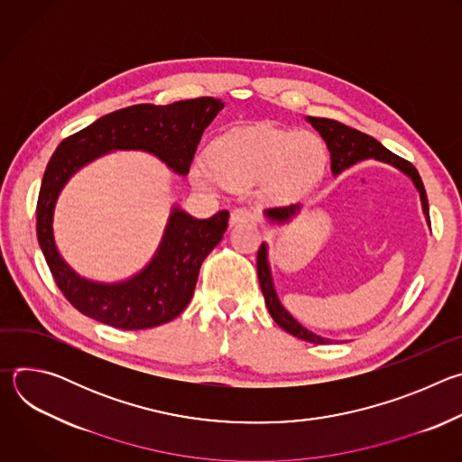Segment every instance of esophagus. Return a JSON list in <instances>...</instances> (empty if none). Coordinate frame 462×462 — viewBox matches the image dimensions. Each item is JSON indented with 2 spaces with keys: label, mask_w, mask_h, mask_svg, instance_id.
I'll return each mask as SVG.
<instances>
[{
  "label": "esophagus",
  "mask_w": 462,
  "mask_h": 462,
  "mask_svg": "<svg viewBox=\"0 0 462 462\" xmlns=\"http://www.w3.org/2000/svg\"><path fill=\"white\" fill-rule=\"evenodd\" d=\"M257 219L255 212L252 208H246V207H239V208H234L230 212V225H239V223H254Z\"/></svg>",
  "instance_id": "1"
}]
</instances>
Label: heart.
I'll list each match as a JSON object with an SVG mask.
<instances>
[{
    "label": "heart",
    "instance_id": "heart-1",
    "mask_svg": "<svg viewBox=\"0 0 462 462\" xmlns=\"http://www.w3.org/2000/svg\"><path fill=\"white\" fill-rule=\"evenodd\" d=\"M323 159V146L310 134L294 135L276 127H257L217 143L212 164L197 159L191 175L199 184H210L216 177L232 186L265 180L273 195H289L321 171Z\"/></svg>",
    "mask_w": 462,
    "mask_h": 462
}]
</instances>
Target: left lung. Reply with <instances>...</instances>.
Masks as SVG:
<instances>
[{"instance_id":"left-lung-1","label":"left lung","mask_w":462,"mask_h":462,"mask_svg":"<svg viewBox=\"0 0 462 462\" xmlns=\"http://www.w3.org/2000/svg\"><path fill=\"white\" fill-rule=\"evenodd\" d=\"M307 120L310 122V125L318 131L321 135V139L325 141L328 152H331V170L335 175L342 173L346 168L364 161V159H376L382 162H387L394 168H399L401 171H404L413 184L417 186L419 193H420V203H422V210L426 216L428 225L430 223V207H428V197H426V189L422 184V179L417 171V168L408 162L406 159L391 153L387 148H383L376 139L362 134V131L349 127L338 120H331V118H318V116H307ZM300 210V205H291V207H276V208H269L265 210V216L269 217V221L273 223H287L292 216H296V212ZM257 278H259V287L263 296H265V303L267 309L273 316V319L285 328L287 333H291L292 337L310 342V344H328L331 340L321 338L314 333H310L309 328H305L301 323H298L289 312L287 309L280 303L278 294L274 291V283H273V276H271V267H269V259H267V245L263 243L257 250Z\"/></svg>"}]
</instances>
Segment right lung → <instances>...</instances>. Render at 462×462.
<instances>
[{"instance_id": "1", "label": "right lung", "mask_w": 462, "mask_h": 462, "mask_svg": "<svg viewBox=\"0 0 462 462\" xmlns=\"http://www.w3.org/2000/svg\"><path fill=\"white\" fill-rule=\"evenodd\" d=\"M223 107L212 97L168 106H129L60 143L42 179L36 234L58 289L84 316L124 331L152 328L177 318L193 296L201 263L223 239L230 214L221 210L208 219H195L173 207L150 265L125 282L97 283L79 276L56 248L52 216L61 188L82 166L113 150L148 152L186 175L203 131Z\"/></svg>"}]
</instances>
